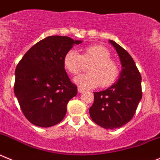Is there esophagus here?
<instances>
[{
  "label": "esophagus",
  "mask_w": 160,
  "mask_h": 160,
  "mask_svg": "<svg viewBox=\"0 0 160 160\" xmlns=\"http://www.w3.org/2000/svg\"><path fill=\"white\" fill-rule=\"evenodd\" d=\"M84 91H85V89L84 88H81V87H78V92H80V93L83 92Z\"/></svg>",
  "instance_id": "esophagus-1"
}]
</instances>
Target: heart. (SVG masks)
Listing matches in <instances>:
<instances>
[{
	"label": "heart",
	"instance_id": "obj_1",
	"mask_svg": "<svg viewBox=\"0 0 160 160\" xmlns=\"http://www.w3.org/2000/svg\"><path fill=\"white\" fill-rule=\"evenodd\" d=\"M110 57V52L101 45L87 47L81 55L72 49L64 55V67L71 74H77L83 63L92 62L88 68V73L77 76L74 82L80 87L88 88L97 87L100 83L108 87L116 81L119 73L117 64Z\"/></svg>",
	"mask_w": 160,
	"mask_h": 160
}]
</instances>
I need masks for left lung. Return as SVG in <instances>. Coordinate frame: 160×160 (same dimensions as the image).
Here are the masks:
<instances>
[{"instance_id": "8db88e82", "label": "left lung", "mask_w": 160, "mask_h": 160, "mask_svg": "<svg viewBox=\"0 0 160 160\" xmlns=\"http://www.w3.org/2000/svg\"><path fill=\"white\" fill-rule=\"evenodd\" d=\"M109 42L119 56L122 70L116 83L105 90L94 92L89 114L96 124L115 129L128 123L135 115L142 99V78L129 53L115 41L109 40Z\"/></svg>"}]
</instances>
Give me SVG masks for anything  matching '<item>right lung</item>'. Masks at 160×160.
I'll use <instances>...</instances> for the list:
<instances>
[{"label": "right lung", "mask_w": 160, "mask_h": 160, "mask_svg": "<svg viewBox=\"0 0 160 160\" xmlns=\"http://www.w3.org/2000/svg\"><path fill=\"white\" fill-rule=\"evenodd\" d=\"M82 41L50 36L34 44L15 71L14 93L28 121L41 128L57 124L64 118L67 104L77 95L68 77L64 57Z\"/></svg>", "instance_id": "obj_1"}]
</instances>
